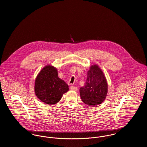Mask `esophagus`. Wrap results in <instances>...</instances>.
I'll return each instance as SVG.
<instances>
[{"label": "esophagus", "instance_id": "obj_1", "mask_svg": "<svg viewBox=\"0 0 147 147\" xmlns=\"http://www.w3.org/2000/svg\"><path fill=\"white\" fill-rule=\"evenodd\" d=\"M70 90H74V91H77L78 90V88L76 86H70Z\"/></svg>", "mask_w": 147, "mask_h": 147}]
</instances>
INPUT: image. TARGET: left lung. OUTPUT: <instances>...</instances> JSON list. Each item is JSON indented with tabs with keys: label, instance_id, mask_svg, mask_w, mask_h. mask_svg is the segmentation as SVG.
<instances>
[{
	"label": "left lung",
	"instance_id": "1",
	"mask_svg": "<svg viewBox=\"0 0 147 147\" xmlns=\"http://www.w3.org/2000/svg\"><path fill=\"white\" fill-rule=\"evenodd\" d=\"M79 91L83 102L89 106L100 105L105 100L108 91L107 82L98 65L90 66L85 85Z\"/></svg>",
	"mask_w": 147,
	"mask_h": 147
}]
</instances>
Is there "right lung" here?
I'll list each match as a JSON object with an SVG mask.
<instances>
[{"label":"right lung","instance_id":"right-lung-1","mask_svg":"<svg viewBox=\"0 0 147 147\" xmlns=\"http://www.w3.org/2000/svg\"><path fill=\"white\" fill-rule=\"evenodd\" d=\"M36 96L42 102L48 105H54L60 101L63 94L69 90V86L58 76L56 67L45 66L36 78Z\"/></svg>","mask_w":147,"mask_h":147}]
</instances>
